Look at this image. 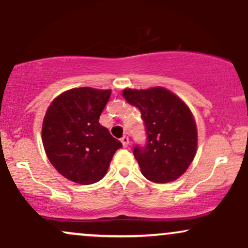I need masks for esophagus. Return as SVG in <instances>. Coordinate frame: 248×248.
Here are the masks:
<instances>
[{
	"mask_svg": "<svg viewBox=\"0 0 248 248\" xmlns=\"http://www.w3.org/2000/svg\"><path fill=\"white\" fill-rule=\"evenodd\" d=\"M121 143H122V146L124 147H128V144H129V139H128V136H122L121 138Z\"/></svg>",
	"mask_w": 248,
	"mask_h": 248,
	"instance_id": "obj_1",
	"label": "esophagus"
}]
</instances>
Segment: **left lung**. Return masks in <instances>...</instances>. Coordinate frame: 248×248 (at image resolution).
<instances>
[{"instance_id":"8db88e82","label":"left lung","mask_w":248,"mask_h":248,"mask_svg":"<svg viewBox=\"0 0 248 248\" xmlns=\"http://www.w3.org/2000/svg\"><path fill=\"white\" fill-rule=\"evenodd\" d=\"M122 95L140 109L147 146L134 148L142 175L154 183H169L186 171L197 152V126L187 105L164 87L124 88Z\"/></svg>"}]
</instances>
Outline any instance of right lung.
Listing matches in <instances>:
<instances>
[{
  "instance_id": "1",
  "label": "right lung",
  "mask_w": 248,
  "mask_h": 248,
  "mask_svg": "<svg viewBox=\"0 0 248 248\" xmlns=\"http://www.w3.org/2000/svg\"><path fill=\"white\" fill-rule=\"evenodd\" d=\"M112 91L79 87L53 99L45 113L42 141L47 158L65 178L88 186L106 175L122 147L99 124Z\"/></svg>"
}]
</instances>
